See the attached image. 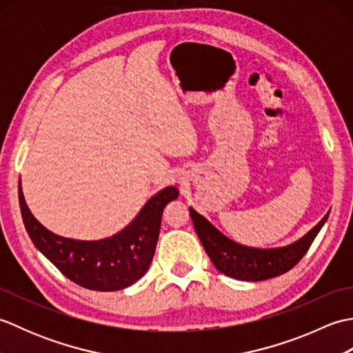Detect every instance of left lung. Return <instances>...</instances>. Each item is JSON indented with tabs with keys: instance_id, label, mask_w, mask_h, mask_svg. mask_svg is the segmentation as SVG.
<instances>
[{
	"instance_id": "left-lung-1",
	"label": "left lung",
	"mask_w": 353,
	"mask_h": 353,
	"mask_svg": "<svg viewBox=\"0 0 353 353\" xmlns=\"http://www.w3.org/2000/svg\"><path fill=\"white\" fill-rule=\"evenodd\" d=\"M190 215L194 229L216 270L234 279L256 282L281 276L294 267L308 252L329 214L299 241L279 249H253L241 245L224 236L192 208H190Z\"/></svg>"
}]
</instances>
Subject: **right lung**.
Returning <instances> with one entry per match:
<instances>
[{"label":"right lung","instance_id":"1","mask_svg":"<svg viewBox=\"0 0 353 353\" xmlns=\"http://www.w3.org/2000/svg\"><path fill=\"white\" fill-rule=\"evenodd\" d=\"M19 208L28 236L59 272L94 291H117L139 281L152 264L163 208L179 197L174 186L150 199L129 226L100 241H79L52 234L37 221L18 186Z\"/></svg>","mask_w":353,"mask_h":353}]
</instances>
